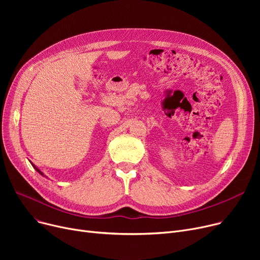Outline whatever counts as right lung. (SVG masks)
<instances>
[{"mask_svg":"<svg viewBox=\"0 0 260 260\" xmlns=\"http://www.w3.org/2000/svg\"><path fill=\"white\" fill-rule=\"evenodd\" d=\"M31 165H32V163H31ZM32 167H34V168H35V169H36V171H37V172H38V173H40V174H41V175H43V173H42V172H41V171H40V170H38V169H37V168H36V167H35V166H34V165H32Z\"/></svg>","mask_w":260,"mask_h":260,"instance_id":"obj_1","label":"right lung"}]
</instances>
